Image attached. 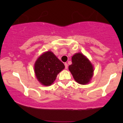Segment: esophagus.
<instances>
[{"label":"esophagus","instance_id":"obj_1","mask_svg":"<svg viewBox=\"0 0 123 123\" xmlns=\"http://www.w3.org/2000/svg\"><path fill=\"white\" fill-rule=\"evenodd\" d=\"M64 65H65V68L67 69L68 68V64H67V63H65V64H64Z\"/></svg>","mask_w":123,"mask_h":123}]
</instances>
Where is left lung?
<instances>
[{"label": "left lung", "instance_id": "obj_1", "mask_svg": "<svg viewBox=\"0 0 123 123\" xmlns=\"http://www.w3.org/2000/svg\"><path fill=\"white\" fill-rule=\"evenodd\" d=\"M68 68L74 80L81 85L87 84L93 73V68L90 62L80 53L75 54L72 57V64Z\"/></svg>", "mask_w": 123, "mask_h": 123}]
</instances>
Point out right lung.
I'll list each match as a JSON object with an SVG mask.
<instances>
[{
  "mask_svg": "<svg viewBox=\"0 0 123 123\" xmlns=\"http://www.w3.org/2000/svg\"><path fill=\"white\" fill-rule=\"evenodd\" d=\"M64 68V64L50 51L42 55L34 65L37 79L44 86L52 85L58 73Z\"/></svg>",
  "mask_w": 123,
  "mask_h": 123,
  "instance_id": "add662e5",
  "label": "right lung"
}]
</instances>
